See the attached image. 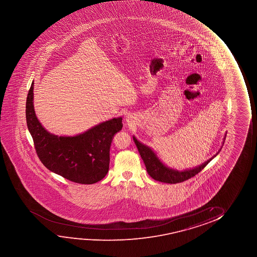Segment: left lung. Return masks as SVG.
Masks as SVG:
<instances>
[{
	"mask_svg": "<svg viewBox=\"0 0 257 257\" xmlns=\"http://www.w3.org/2000/svg\"><path fill=\"white\" fill-rule=\"evenodd\" d=\"M225 137H226V134H225V137L223 139L222 147L225 142ZM133 138H134V143L137 147L138 151L144 162L146 169L149 176L156 181L166 183H182L196 176L202 169H204L205 166L207 165L209 162H211L212 159H214L218 155V153L222 148L221 147L216 155H213L211 158L200 165L194 167L191 169L178 170L166 165L165 163L159 158L158 155H156V153L152 149V148L141 143V141H138L137 138L135 136H133Z\"/></svg>",
	"mask_w": 257,
	"mask_h": 257,
	"instance_id": "1",
	"label": "left lung"
}]
</instances>
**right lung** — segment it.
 I'll return each mask as SVG.
<instances>
[{"mask_svg": "<svg viewBox=\"0 0 257 257\" xmlns=\"http://www.w3.org/2000/svg\"><path fill=\"white\" fill-rule=\"evenodd\" d=\"M34 81L26 100V122L37 155L50 171L74 183L92 184L107 175L113 138L122 130V116L98 123L74 136H59L43 126L34 109Z\"/></svg>", "mask_w": 257, "mask_h": 257, "instance_id": "1", "label": "right lung"}]
</instances>
